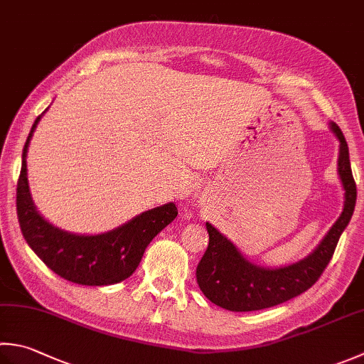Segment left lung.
Returning <instances> with one entry per match:
<instances>
[{"label": "left lung", "instance_id": "obj_1", "mask_svg": "<svg viewBox=\"0 0 364 364\" xmlns=\"http://www.w3.org/2000/svg\"><path fill=\"white\" fill-rule=\"evenodd\" d=\"M330 129L339 140L338 173L344 188V210L336 223L308 257L281 268L254 265L230 240L206 223L210 241L196 276L198 287L211 303L235 312L259 311L289 301L318 281L333 257L341 233L350 223L357 202V184L344 134L336 123H330Z\"/></svg>", "mask_w": 364, "mask_h": 364}]
</instances>
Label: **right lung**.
I'll list each match as a JSON object with an SVG mask.
<instances>
[{
	"mask_svg": "<svg viewBox=\"0 0 364 364\" xmlns=\"http://www.w3.org/2000/svg\"><path fill=\"white\" fill-rule=\"evenodd\" d=\"M42 115L36 118L21 153L17 218L23 238L52 272L70 282L110 286L127 279L137 269L151 240L176 218L175 203L148 210L129 223L99 235L69 233L47 223L36 210L26 178L28 145Z\"/></svg>",
	"mask_w": 364,
	"mask_h": 364,
	"instance_id": "1",
	"label": "right lung"
}]
</instances>
